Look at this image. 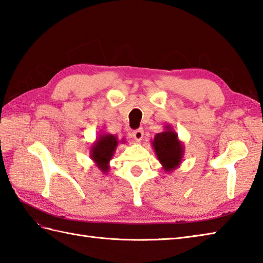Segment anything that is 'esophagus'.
Listing matches in <instances>:
<instances>
[{
	"label": "esophagus",
	"instance_id": "obj_1",
	"mask_svg": "<svg viewBox=\"0 0 263 263\" xmlns=\"http://www.w3.org/2000/svg\"><path fill=\"white\" fill-rule=\"evenodd\" d=\"M132 136L137 141H141L142 138H143V130H142V128H138V130H135L132 132Z\"/></svg>",
	"mask_w": 263,
	"mask_h": 263
}]
</instances>
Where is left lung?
<instances>
[{"instance_id": "8db88e82", "label": "left lung", "mask_w": 263, "mask_h": 263, "mask_svg": "<svg viewBox=\"0 0 263 263\" xmlns=\"http://www.w3.org/2000/svg\"><path fill=\"white\" fill-rule=\"evenodd\" d=\"M153 143L157 158L166 172H172L180 166L183 158V143L178 140L177 133L171 125L165 126V131L156 135Z\"/></svg>"}]
</instances>
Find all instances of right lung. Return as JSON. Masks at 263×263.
Instances as JSON below:
<instances>
[{"label": "right lung", "mask_w": 263, "mask_h": 263, "mask_svg": "<svg viewBox=\"0 0 263 263\" xmlns=\"http://www.w3.org/2000/svg\"><path fill=\"white\" fill-rule=\"evenodd\" d=\"M117 143H119V141H117V138L115 136L100 135L90 149L91 159L105 174L108 172L109 160L113 157Z\"/></svg>", "instance_id": "add662e5"}]
</instances>
